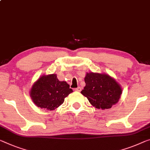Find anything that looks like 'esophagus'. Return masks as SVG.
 <instances>
[{"mask_svg":"<svg viewBox=\"0 0 150 150\" xmlns=\"http://www.w3.org/2000/svg\"><path fill=\"white\" fill-rule=\"evenodd\" d=\"M81 90H82V88H80V87H78V88L74 89V91H77V92H80V91H81Z\"/></svg>","mask_w":150,"mask_h":150,"instance_id":"34e87169","label":"esophagus"}]
</instances>
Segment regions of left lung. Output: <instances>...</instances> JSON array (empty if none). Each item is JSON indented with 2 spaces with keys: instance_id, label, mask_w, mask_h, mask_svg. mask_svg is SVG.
I'll return each instance as SVG.
<instances>
[{
  "instance_id": "obj_1",
  "label": "left lung",
  "mask_w": 150,
  "mask_h": 150,
  "mask_svg": "<svg viewBox=\"0 0 150 150\" xmlns=\"http://www.w3.org/2000/svg\"><path fill=\"white\" fill-rule=\"evenodd\" d=\"M84 81L86 86L81 94L96 109H110L118 103L122 94V88L116 80L109 74L87 72Z\"/></svg>"
}]
</instances>
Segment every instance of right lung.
Segmentation results:
<instances>
[{
    "instance_id": "obj_1",
    "label": "right lung",
    "mask_w": 150,
    "mask_h": 150,
    "mask_svg": "<svg viewBox=\"0 0 150 150\" xmlns=\"http://www.w3.org/2000/svg\"><path fill=\"white\" fill-rule=\"evenodd\" d=\"M73 92L66 81H59L57 74L43 75L32 85L29 94L37 107L47 110L58 108L64 98Z\"/></svg>"
}]
</instances>
